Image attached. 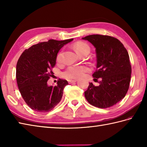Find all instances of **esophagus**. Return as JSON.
Listing matches in <instances>:
<instances>
[{"mask_svg":"<svg viewBox=\"0 0 147 147\" xmlns=\"http://www.w3.org/2000/svg\"><path fill=\"white\" fill-rule=\"evenodd\" d=\"M68 82H69V83H76L77 82V80H69Z\"/></svg>","mask_w":147,"mask_h":147,"instance_id":"obj_1","label":"esophagus"}]
</instances>
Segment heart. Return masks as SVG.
<instances>
[{
  "instance_id": "1",
  "label": "heart",
  "mask_w": 147,
  "mask_h": 147,
  "mask_svg": "<svg viewBox=\"0 0 147 147\" xmlns=\"http://www.w3.org/2000/svg\"><path fill=\"white\" fill-rule=\"evenodd\" d=\"M74 49L79 55L85 52H89L90 48L86 43L83 42H78L74 45ZM62 53L59 52L57 55V61L61 62L62 61ZM88 68L85 65H76V66H69L65 71L62 73V76L67 79H78L82 77Z\"/></svg>"
}]
</instances>
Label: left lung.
Returning a JSON list of instances; mask_svg holds the SVG:
<instances>
[{"label":"left lung","mask_w":147,"mask_h":147,"mask_svg":"<svg viewBox=\"0 0 147 147\" xmlns=\"http://www.w3.org/2000/svg\"><path fill=\"white\" fill-rule=\"evenodd\" d=\"M95 47L96 70L94 80L100 78L99 86L89 83L85 96L90 104L105 109L121 100L129 89L131 65L128 52L113 36L91 35L83 38Z\"/></svg>","instance_id":"1"}]
</instances>
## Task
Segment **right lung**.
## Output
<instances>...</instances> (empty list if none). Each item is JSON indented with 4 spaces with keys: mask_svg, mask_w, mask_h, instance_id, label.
<instances>
[{
    "mask_svg": "<svg viewBox=\"0 0 147 147\" xmlns=\"http://www.w3.org/2000/svg\"><path fill=\"white\" fill-rule=\"evenodd\" d=\"M73 38L49 40L26 49L19 58L16 65V80L22 97L29 107L36 112L52 111L61 100L66 80L59 79L57 85H47L54 74L57 53Z\"/></svg>",
    "mask_w": 147,
    "mask_h": 147,
    "instance_id": "add662e5",
    "label": "right lung"
}]
</instances>
